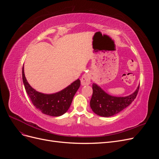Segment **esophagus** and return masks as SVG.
<instances>
[{
  "instance_id": "esophagus-1",
  "label": "esophagus",
  "mask_w": 159,
  "mask_h": 159,
  "mask_svg": "<svg viewBox=\"0 0 159 159\" xmlns=\"http://www.w3.org/2000/svg\"><path fill=\"white\" fill-rule=\"evenodd\" d=\"M91 75L89 74H85L81 77V84L82 85H88L90 84Z\"/></svg>"
}]
</instances>
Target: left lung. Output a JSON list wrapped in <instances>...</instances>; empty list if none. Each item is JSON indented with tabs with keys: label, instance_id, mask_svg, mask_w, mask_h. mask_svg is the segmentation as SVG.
<instances>
[{
	"label": "left lung",
	"instance_id": "8db88e82",
	"mask_svg": "<svg viewBox=\"0 0 159 159\" xmlns=\"http://www.w3.org/2000/svg\"><path fill=\"white\" fill-rule=\"evenodd\" d=\"M93 94L90 100V107L99 116L109 117L121 112L128 107L138 93L139 86L134 92L126 97H115L105 92L96 84L92 85Z\"/></svg>",
	"mask_w": 159,
	"mask_h": 159
}]
</instances>
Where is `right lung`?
I'll use <instances>...</instances> for the list:
<instances>
[{"mask_svg": "<svg viewBox=\"0 0 159 159\" xmlns=\"http://www.w3.org/2000/svg\"><path fill=\"white\" fill-rule=\"evenodd\" d=\"M22 81L28 95L33 105L40 111L53 117L61 116L70 108L75 94L80 86V80L78 79L64 89L51 94L38 92L32 88L26 80L22 67Z\"/></svg>", "mask_w": 159, "mask_h": 159, "instance_id": "1", "label": "right lung"}]
</instances>
